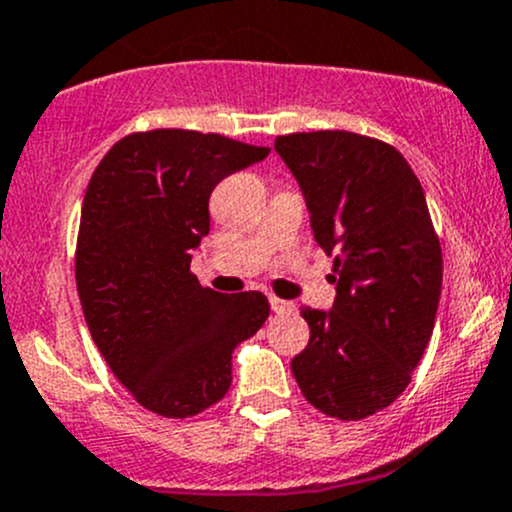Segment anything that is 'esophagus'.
I'll list each match as a JSON object with an SVG mask.
<instances>
[{"instance_id":"34e87169","label":"esophagus","mask_w":512,"mask_h":512,"mask_svg":"<svg viewBox=\"0 0 512 512\" xmlns=\"http://www.w3.org/2000/svg\"><path fill=\"white\" fill-rule=\"evenodd\" d=\"M270 304H272V311H277V314H284V311H294L292 301H284L279 297H270Z\"/></svg>"}]
</instances>
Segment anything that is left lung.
I'll return each mask as SVG.
<instances>
[{
	"label": "left lung",
	"mask_w": 512,
	"mask_h": 512,
	"mask_svg": "<svg viewBox=\"0 0 512 512\" xmlns=\"http://www.w3.org/2000/svg\"><path fill=\"white\" fill-rule=\"evenodd\" d=\"M274 149L336 272L331 309H301L311 336L292 373L316 410L365 419L410 385L434 331L441 247L427 198L407 159L380 139L324 129L284 134Z\"/></svg>",
	"instance_id": "left-lung-1"
}]
</instances>
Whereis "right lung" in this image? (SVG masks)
<instances>
[{"mask_svg": "<svg viewBox=\"0 0 512 512\" xmlns=\"http://www.w3.org/2000/svg\"><path fill=\"white\" fill-rule=\"evenodd\" d=\"M270 154L193 129H152L102 157L80 211L75 282L95 346L161 417L208 410L233 383V351L270 316L262 292L203 289L191 257L213 188Z\"/></svg>", "mask_w": 512, "mask_h": 512, "instance_id": "add662e5", "label": "right lung"}]
</instances>
